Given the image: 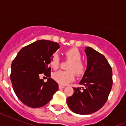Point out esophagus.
Returning <instances> with one entry per match:
<instances>
[{"mask_svg":"<svg viewBox=\"0 0 126 126\" xmlns=\"http://www.w3.org/2000/svg\"><path fill=\"white\" fill-rule=\"evenodd\" d=\"M65 88V86H63V85H61V84H59V89H63V88Z\"/></svg>","mask_w":126,"mask_h":126,"instance_id":"1","label":"esophagus"}]
</instances>
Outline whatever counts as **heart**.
<instances>
[{
    "label": "heart",
    "instance_id": "obj_1",
    "mask_svg": "<svg viewBox=\"0 0 126 126\" xmlns=\"http://www.w3.org/2000/svg\"><path fill=\"white\" fill-rule=\"evenodd\" d=\"M65 55L67 59L71 61L67 67L69 71H59L52 74V79L61 85H66L74 80L75 74L77 77H81L84 75L86 71V63L81 60L82 53L79 49L76 47L70 48L65 51ZM49 64L52 69H57L59 68L60 57L57 53H53L52 55Z\"/></svg>",
    "mask_w": 126,
    "mask_h": 126
}]
</instances>
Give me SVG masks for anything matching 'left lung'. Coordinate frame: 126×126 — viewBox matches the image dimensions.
Returning a JSON list of instances; mask_svg holds the SVG:
<instances>
[{
    "mask_svg": "<svg viewBox=\"0 0 126 126\" xmlns=\"http://www.w3.org/2000/svg\"><path fill=\"white\" fill-rule=\"evenodd\" d=\"M85 52L88 65L80 84L74 88V94L67 97V105L75 113L90 114L101 109L107 102L112 86V71L103 54L91 47Z\"/></svg>",
    "mask_w": 126,
    "mask_h": 126,
    "instance_id": "1",
    "label": "left lung"
}]
</instances>
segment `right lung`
<instances>
[{"label": "right lung", "instance_id": "right-lung-1", "mask_svg": "<svg viewBox=\"0 0 126 126\" xmlns=\"http://www.w3.org/2000/svg\"><path fill=\"white\" fill-rule=\"evenodd\" d=\"M59 48L57 42L40 40L25 46L19 51L11 66L10 80L18 99L29 107H42L53 97L59 87L50 78L48 67L54 52ZM42 74L48 77L46 83L40 79Z\"/></svg>", "mask_w": 126, "mask_h": 126}]
</instances>
